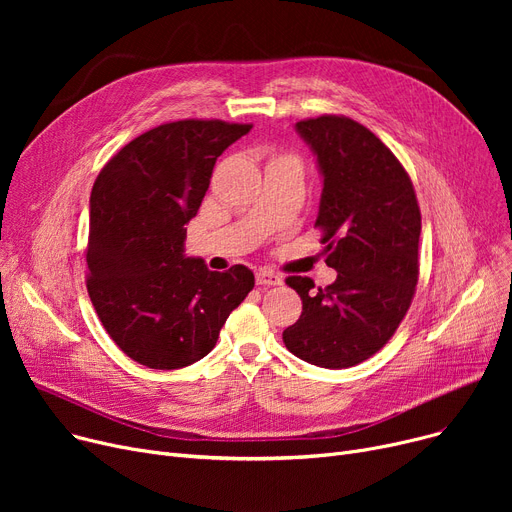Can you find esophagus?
Segmentation results:
<instances>
[{"label":"esophagus","mask_w":512,"mask_h":512,"mask_svg":"<svg viewBox=\"0 0 512 512\" xmlns=\"http://www.w3.org/2000/svg\"><path fill=\"white\" fill-rule=\"evenodd\" d=\"M255 280L259 286H280L282 284V276L276 272H270V270H259L255 274Z\"/></svg>","instance_id":"obj_1"}]
</instances>
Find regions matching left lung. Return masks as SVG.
<instances>
[{
	"label": "left lung",
	"mask_w": 512,
	"mask_h": 512,
	"mask_svg": "<svg viewBox=\"0 0 512 512\" xmlns=\"http://www.w3.org/2000/svg\"><path fill=\"white\" fill-rule=\"evenodd\" d=\"M297 130L324 174L315 228L338 278L326 288L307 276L286 278L303 313L282 338L311 365L353 367L384 348L413 303L421 211L405 166L363 124L326 114L297 122Z\"/></svg>",
	"instance_id": "obj_1"
}]
</instances>
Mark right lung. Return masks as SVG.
<instances>
[{
    "label": "right lung",
    "mask_w": 512,
    "mask_h": 512,
    "mask_svg": "<svg viewBox=\"0 0 512 512\" xmlns=\"http://www.w3.org/2000/svg\"><path fill=\"white\" fill-rule=\"evenodd\" d=\"M253 124L176 120L124 145L91 191L87 290L120 351L151 369L203 359L255 286L245 265L209 272L184 257L211 172L228 145Z\"/></svg>",
    "instance_id": "obj_1"
}]
</instances>
